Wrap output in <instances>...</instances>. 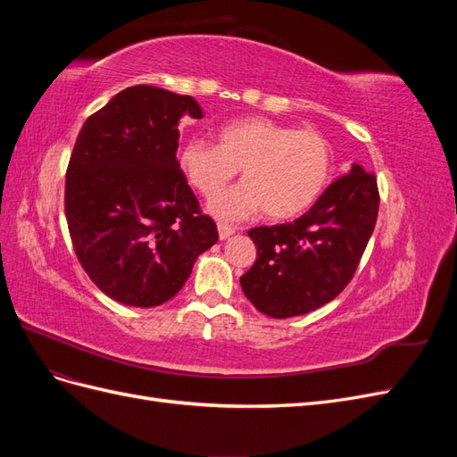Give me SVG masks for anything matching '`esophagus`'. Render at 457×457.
I'll list each match as a JSON object with an SVG mask.
<instances>
[{"mask_svg": "<svg viewBox=\"0 0 457 457\" xmlns=\"http://www.w3.org/2000/svg\"><path fill=\"white\" fill-rule=\"evenodd\" d=\"M217 230H219V238H220V240H227L228 237H232L234 232H237V228L230 227V225H225V223H219V225H217Z\"/></svg>", "mask_w": 457, "mask_h": 457, "instance_id": "34e87169", "label": "esophagus"}]
</instances>
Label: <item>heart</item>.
Returning a JSON list of instances; mask_svg holds the SVG:
<instances>
[{
  "mask_svg": "<svg viewBox=\"0 0 457 457\" xmlns=\"http://www.w3.org/2000/svg\"><path fill=\"white\" fill-rule=\"evenodd\" d=\"M217 141H190L179 160L205 198L217 196L242 170L244 183L212 202V212L230 220L261 210L272 220L303 215L322 196L334 168V150L320 131L262 116L225 123Z\"/></svg>",
  "mask_w": 457,
  "mask_h": 457,
  "instance_id": "1",
  "label": "heart"
}]
</instances>
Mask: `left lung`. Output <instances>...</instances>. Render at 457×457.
Masks as SVG:
<instances>
[{"instance_id": "8db88e82", "label": "left lung", "mask_w": 457, "mask_h": 457, "mask_svg": "<svg viewBox=\"0 0 457 457\" xmlns=\"http://www.w3.org/2000/svg\"><path fill=\"white\" fill-rule=\"evenodd\" d=\"M379 210L378 179L353 163L294 223L252 228L253 267L240 286L270 318L307 314L336 299L351 282Z\"/></svg>"}]
</instances>
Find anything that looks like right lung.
I'll return each instance as SVG.
<instances>
[{"label": "right lung", "instance_id": "right-lung-1", "mask_svg": "<svg viewBox=\"0 0 457 457\" xmlns=\"http://www.w3.org/2000/svg\"><path fill=\"white\" fill-rule=\"evenodd\" d=\"M200 120L188 95L120 91L81 128L66 170L64 212L93 284L129 307H158L219 240L177 162L179 120Z\"/></svg>", "mask_w": 457, "mask_h": 457}]
</instances>
